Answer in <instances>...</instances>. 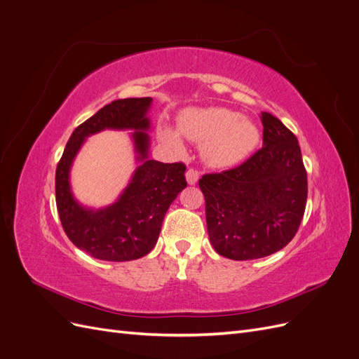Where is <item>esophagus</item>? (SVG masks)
<instances>
[{
	"label": "esophagus",
	"instance_id": "34e87169",
	"mask_svg": "<svg viewBox=\"0 0 359 359\" xmlns=\"http://www.w3.org/2000/svg\"><path fill=\"white\" fill-rule=\"evenodd\" d=\"M186 178H187V182L190 184V186H193V184H196L199 180V172L194 168H190L186 172Z\"/></svg>",
	"mask_w": 359,
	"mask_h": 359
}]
</instances>
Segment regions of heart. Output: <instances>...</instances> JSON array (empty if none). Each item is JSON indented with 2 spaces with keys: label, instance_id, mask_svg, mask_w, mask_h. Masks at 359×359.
I'll return each instance as SVG.
<instances>
[{
  "label": "heart",
  "instance_id": "heart-1",
  "mask_svg": "<svg viewBox=\"0 0 359 359\" xmlns=\"http://www.w3.org/2000/svg\"><path fill=\"white\" fill-rule=\"evenodd\" d=\"M178 128L182 136L203 145V160L212 168H232L241 163L257 147L260 133L255 123L236 112L223 107H191L178 116ZM158 136L161 142L182 149L178 132L161 127Z\"/></svg>",
  "mask_w": 359,
  "mask_h": 359
}]
</instances>
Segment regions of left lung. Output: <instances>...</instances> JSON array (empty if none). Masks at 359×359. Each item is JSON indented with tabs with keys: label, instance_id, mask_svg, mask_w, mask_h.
I'll list each match as a JSON object with an SVG mask.
<instances>
[{
	"label": "left lung",
	"instance_id": "obj_1",
	"mask_svg": "<svg viewBox=\"0 0 359 359\" xmlns=\"http://www.w3.org/2000/svg\"><path fill=\"white\" fill-rule=\"evenodd\" d=\"M260 121L262 148L240 166L199 180L210 241L232 260L265 257L286 247L306 211L307 172L297 136L268 112Z\"/></svg>",
	"mask_w": 359,
	"mask_h": 359
}]
</instances>
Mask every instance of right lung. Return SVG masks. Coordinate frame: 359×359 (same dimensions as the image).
Listing matches in <instances>:
<instances>
[{
	"label": "right lung",
	"mask_w": 359,
	"mask_h": 359,
	"mask_svg": "<svg viewBox=\"0 0 359 359\" xmlns=\"http://www.w3.org/2000/svg\"><path fill=\"white\" fill-rule=\"evenodd\" d=\"M151 97L119 99L74 128L55 172L57 210L69 240L85 253L100 260L126 262L148 255L154 248L163 219L178 193L187 187L184 163L148 160L149 128L147 111ZM104 128H133L141 166L120 199L107 209L86 210L69 191L68 170L86 135Z\"/></svg>",
	"instance_id": "1"
}]
</instances>
